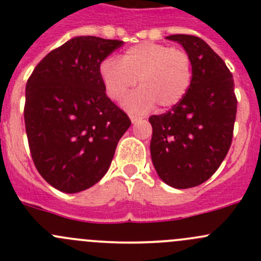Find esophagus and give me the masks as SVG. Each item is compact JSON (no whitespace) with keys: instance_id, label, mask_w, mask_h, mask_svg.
Here are the masks:
<instances>
[{"instance_id":"34e87169","label":"esophagus","mask_w":261,"mask_h":261,"mask_svg":"<svg viewBox=\"0 0 261 261\" xmlns=\"http://www.w3.org/2000/svg\"><path fill=\"white\" fill-rule=\"evenodd\" d=\"M141 118H143V117H140V116H136V115L130 114V120H131V122H136V121L141 120Z\"/></svg>"}]
</instances>
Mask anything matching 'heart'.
I'll use <instances>...</instances> for the list:
<instances>
[{
    "label": "heart",
    "mask_w": 261,
    "mask_h": 261,
    "mask_svg": "<svg viewBox=\"0 0 261 261\" xmlns=\"http://www.w3.org/2000/svg\"><path fill=\"white\" fill-rule=\"evenodd\" d=\"M99 74L107 96L121 101L136 84V92L123 106L134 112H145L156 103L160 109L178 105L191 87L192 60L183 49L165 44L141 43L116 58H106L99 65Z\"/></svg>",
    "instance_id": "b5f03b06"
}]
</instances>
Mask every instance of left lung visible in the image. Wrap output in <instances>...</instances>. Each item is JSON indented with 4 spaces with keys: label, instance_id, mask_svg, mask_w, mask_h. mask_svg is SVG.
<instances>
[{
    "label": "left lung",
    "instance_id": "left-lung-1",
    "mask_svg": "<svg viewBox=\"0 0 261 261\" xmlns=\"http://www.w3.org/2000/svg\"><path fill=\"white\" fill-rule=\"evenodd\" d=\"M167 39L188 53L193 75L179 103L165 114L150 116V152L160 179L186 189L211 178L227 155L238 99L232 74L206 41L184 34Z\"/></svg>",
    "mask_w": 261,
    "mask_h": 261
}]
</instances>
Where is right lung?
Returning <instances> with one entry per match:
<instances>
[{
    "mask_svg": "<svg viewBox=\"0 0 261 261\" xmlns=\"http://www.w3.org/2000/svg\"><path fill=\"white\" fill-rule=\"evenodd\" d=\"M123 41L77 36L41 59L26 84L25 118L36 169L50 186L77 193L109 170L128 116L106 96L101 63Z\"/></svg>",
    "mask_w": 261,
    "mask_h": 261,
    "instance_id": "right-lung-1",
    "label": "right lung"
}]
</instances>
